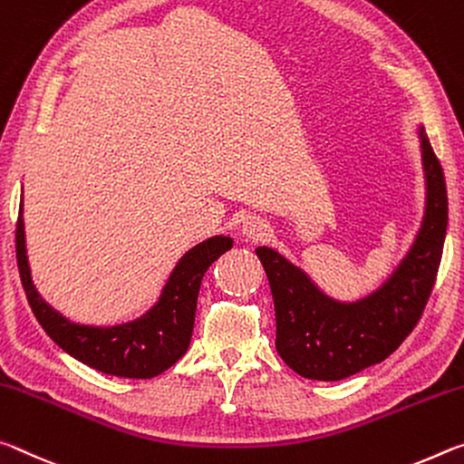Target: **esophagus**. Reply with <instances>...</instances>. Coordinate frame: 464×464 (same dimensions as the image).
<instances>
[{
	"mask_svg": "<svg viewBox=\"0 0 464 464\" xmlns=\"http://www.w3.org/2000/svg\"><path fill=\"white\" fill-rule=\"evenodd\" d=\"M240 232L242 237H246L250 240H259L261 237H265V232H267V222L259 216H250L242 222Z\"/></svg>",
	"mask_w": 464,
	"mask_h": 464,
	"instance_id": "esophagus-1",
	"label": "esophagus"
}]
</instances>
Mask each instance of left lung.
Masks as SVG:
<instances>
[{
    "instance_id": "left-lung-1",
    "label": "left lung",
    "mask_w": 464,
    "mask_h": 464,
    "mask_svg": "<svg viewBox=\"0 0 464 464\" xmlns=\"http://www.w3.org/2000/svg\"><path fill=\"white\" fill-rule=\"evenodd\" d=\"M417 140L423 218L403 259L374 292L355 300L333 298L276 248H256L276 304L277 353L308 381H343L384 362L420 321L442 259L448 197L442 166L423 125H417Z\"/></svg>"
}]
</instances>
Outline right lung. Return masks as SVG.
Returning a JSON list of instances; mask_svg holds the SVG:
<instances>
[{
	"label": "right lung",
	"mask_w": 464,
	"mask_h": 464,
	"mask_svg": "<svg viewBox=\"0 0 464 464\" xmlns=\"http://www.w3.org/2000/svg\"><path fill=\"white\" fill-rule=\"evenodd\" d=\"M232 245L230 237L216 234L188 248L174 265L158 300L133 321L117 324L73 323L53 308L33 282L26 253L24 197L20 201L16 256L22 285L36 321L65 353L111 376L154 378L185 355L193 335L201 279L209 265Z\"/></svg>",
	"instance_id": "right-lung-1"
}]
</instances>
